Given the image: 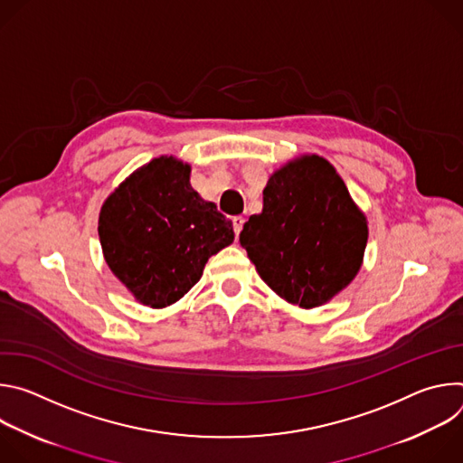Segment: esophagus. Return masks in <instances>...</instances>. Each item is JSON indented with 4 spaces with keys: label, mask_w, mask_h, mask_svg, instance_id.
I'll return each instance as SVG.
<instances>
[{
    "label": "esophagus",
    "mask_w": 463,
    "mask_h": 463,
    "mask_svg": "<svg viewBox=\"0 0 463 463\" xmlns=\"http://www.w3.org/2000/svg\"><path fill=\"white\" fill-rule=\"evenodd\" d=\"M243 223H245V218H243V216H234V218H232V227H234V232H236V236L241 232V229H243Z\"/></svg>",
    "instance_id": "esophagus-1"
}]
</instances>
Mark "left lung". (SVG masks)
Masks as SVG:
<instances>
[{"instance_id": "obj_1", "label": "left lung", "mask_w": 463, "mask_h": 463, "mask_svg": "<svg viewBox=\"0 0 463 463\" xmlns=\"http://www.w3.org/2000/svg\"><path fill=\"white\" fill-rule=\"evenodd\" d=\"M368 227L335 168L306 156L275 172L263 211L240 232L258 275L279 297L315 307L357 275Z\"/></svg>"}]
</instances>
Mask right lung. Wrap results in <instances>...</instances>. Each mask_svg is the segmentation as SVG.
I'll return each instance as SVG.
<instances>
[{
    "mask_svg": "<svg viewBox=\"0 0 463 463\" xmlns=\"http://www.w3.org/2000/svg\"><path fill=\"white\" fill-rule=\"evenodd\" d=\"M190 166L157 157L102 205L99 236L113 275L146 306L165 307L202 279L232 243V222L190 186Z\"/></svg>",
    "mask_w": 463,
    "mask_h": 463,
    "instance_id": "right-lung-1",
    "label": "right lung"
}]
</instances>
